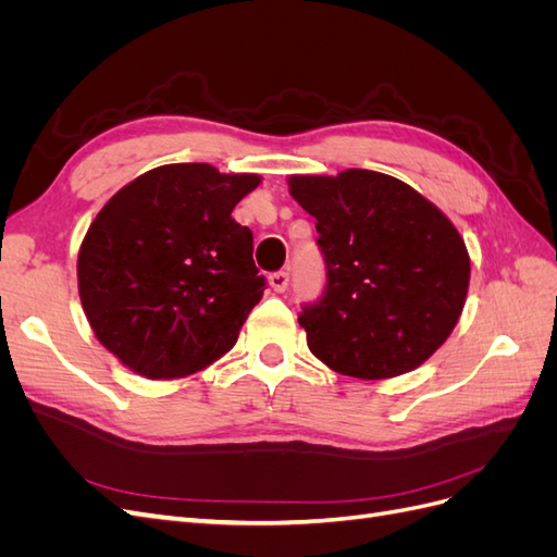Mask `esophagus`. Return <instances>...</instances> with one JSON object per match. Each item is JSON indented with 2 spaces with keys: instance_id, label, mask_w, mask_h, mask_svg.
<instances>
[{
  "instance_id": "obj_1",
  "label": "esophagus",
  "mask_w": 557,
  "mask_h": 557,
  "mask_svg": "<svg viewBox=\"0 0 557 557\" xmlns=\"http://www.w3.org/2000/svg\"><path fill=\"white\" fill-rule=\"evenodd\" d=\"M288 283H290L288 272H276V274L269 276V285H272L274 293H283L285 288H288Z\"/></svg>"
}]
</instances>
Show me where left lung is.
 <instances>
[{
	"label": "left lung",
	"mask_w": 557,
	"mask_h": 557,
	"mask_svg": "<svg viewBox=\"0 0 557 557\" xmlns=\"http://www.w3.org/2000/svg\"><path fill=\"white\" fill-rule=\"evenodd\" d=\"M288 190L315 218L327 267L323 297L299 313L309 350L352 379L413 372L462 315L471 267L460 232L381 172L295 174Z\"/></svg>",
	"instance_id": "1"
}]
</instances>
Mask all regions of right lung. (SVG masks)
Listing matches in <instances>:
<instances>
[{
	"label": "right lung",
	"instance_id": "right-lung-1",
	"mask_svg": "<svg viewBox=\"0 0 557 557\" xmlns=\"http://www.w3.org/2000/svg\"><path fill=\"white\" fill-rule=\"evenodd\" d=\"M258 174L156 166L117 190L78 248V297L109 352L146 379L221 360L262 299L252 232L232 218Z\"/></svg>",
	"mask_w": 557,
	"mask_h": 557
}]
</instances>
